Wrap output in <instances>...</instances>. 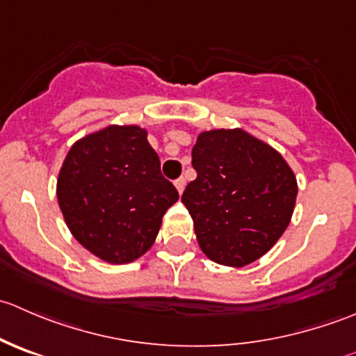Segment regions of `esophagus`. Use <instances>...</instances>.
Segmentation results:
<instances>
[{
  "instance_id": "esophagus-1",
  "label": "esophagus",
  "mask_w": 356,
  "mask_h": 356,
  "mask_svg": "<svg viewBox=\"0 0 356 356\" xmlns=\"http://www.w3.org/2000/svg\"><path fill=\"white\" fill-rule=\"evenodd\" d=\"M174 184H175V188H177L179 195H182V191H184V188H186V179L184 177H179L177 181L174 182Z\"/></svg>"
}]
</instances>
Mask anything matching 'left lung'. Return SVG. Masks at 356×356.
Masks as SVG:
<instances>
[{
    "instance_id": "1",
    "label": "left lung",
    "mask_w": 356,
    "mask_h": 356,
    "mask_svg": "<svg viewBox=\"0 0 356 356\" xmlns=\"http://www.w3.org/2000/svg\"><path fill=\"white\" fill-rule=\"evenodd\" d=\"M198 177L182 195L198 245L210 260L245 267L288 229L298 184L288 161L243 129L201 132L193 148Z\"/></svg>"
}]
</instances>
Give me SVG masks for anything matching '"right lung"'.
Segmentation results:
<instances>
[{
  "instance_id": "obj_1",
  "label": "right lung",
  "mask_w": 356,
  "mask_h": 356,
  "mask_svg": "<svg viewBox=\"0 0 356 356\" xmlns=\"http://www.w3.org/2000/svg\"><path fill=\"white\" fill-rule=\"evenodd\" d=\"M139 125H108L74 143L56 182L72 236L108 264H131L155 243L179 200Z\"/></svg>"
}]
</instances>
